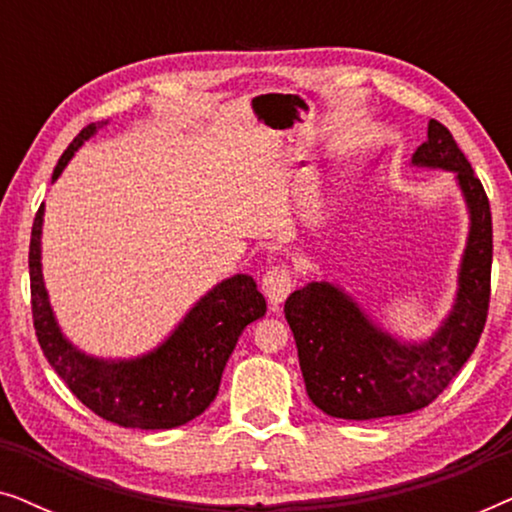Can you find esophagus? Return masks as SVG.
I'll list each match as a JSON object with an SVG mask.
<instances>
[{
	"instance_id": "34e87169",
	"label": "esophagus",
	"mask_w": 512,
	"mask_h": 512,
	"mask_svg": "<svg viewBox=\"0 0 512 512\" xmlns=\"http://www.w3.org/2000/svg\"><path fill=\"white\" fill-rule=\"evenodd\" d=\"M261 289L265 293V298H268V303H270L272 310H279V305L284 303L286 296H289L291 289H293L289 270L272 268V270L265 272L263 282H261Z\"/></svg>"
}]
</instances>
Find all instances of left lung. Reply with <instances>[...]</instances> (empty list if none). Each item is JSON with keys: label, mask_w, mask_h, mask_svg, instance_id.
<instances>
[{"label": "left lung", "mask_w": 512, "mask_h": 512, "mask_svg": "<svg viewBox=\"0 0 512 512\" xmlns=\"http://www.w3.org/2000/svg\"><path fill=\"white\" fill-rule=\"evenodd\" d=\"M412 167L452 172L468 212L466 247L452 307L436 331L401 338L370 317L338 282H307L286 298L284 314L298 347L305 389L321 412L380 419L422 410L443 394L478 345L489 307L492 212L480 179L450 130L429 121Z\"/></svg>", "instance_id": "1"}]
</instances>
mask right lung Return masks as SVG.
I'll list each match as a JSON object with an SVG mask.
<instances>
[{"label": "right lung", "mask_w": 512, "mask_h": 512, "mask_svg": "<svg viewBox=\"0 0 512 512\" xmlns=\"http://www.w3.org/2000/svg\"><path fill=\"white\" fill-rule=\"evenodd\" d=\"M109 121L90 123L53 170L58 181L74 153ZM44 205L34 216L30 240L32 317L41 352L72 394L107 422L125 429H174L200 417L219 394L223 368L244 328L265 317L263 293L244 272L214 284L195 300L163 342L128 359H104L83 352L62 333L41 265Z\"/></svg>", "instance_id": "obj_1"}]
</instances>
